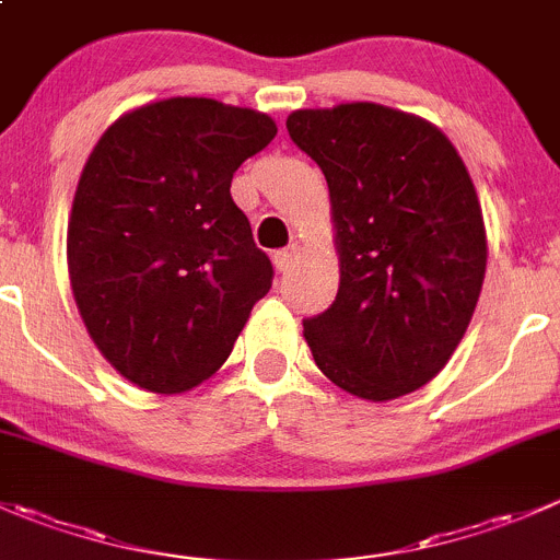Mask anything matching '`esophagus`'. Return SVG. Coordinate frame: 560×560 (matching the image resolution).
Here are the masks:
<instances>
[{
	"instance_id": "esophagus-1",
	"label": "esophagus",
	"mask_w": 560,
	"mask_h": 560,
	"mask_svg": "<svg viewBox=\"0 0 560 560\" xmlns=\"http://www.w3.org/2000/svg\"><path fill=\"white\" fill-rule=\"evenodd\" d=\"M298 257H301V248H298V246L281 248V252H276V254H273L276 270H281V273H287V270H290L292 265L298 262Z\"/></svg>"
}]
</instances>
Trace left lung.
I'll return each mask as SVG.
<instances>
[{
    "mask_svg": "<svg viewBox=\"0 0 560 560\" xmlns=\"http://www.w3.org/2000/svg\"><path fill=\"white\" fill-rule=\"evenodd\" d=\"M290 139L328 180L339 292L303 319L319 372L388 401L430 383L468 330L487 270L474 180L441 128L380 103L298 108Z\"/></svg>",
    "mask_w": 560,
    "mask_h": 560,
    "instance_id": "obj_1",
    "label": "left lung"
}]
</instances>
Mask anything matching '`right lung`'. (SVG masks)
Returning a JSON list of instances; mask_svg holds the SVG:
<instances>
[{
    "mask_svg": "<svg viewBox=\"0 0 560 560\" xmlns=\"http://www.w3.org/2000/svg\"><path fill=\"white\" fill-rule=\"evenodd\" d=\"M276 122L213 97L122 114L86 159L68 221L75 306L101 355L153 394H183L230 358L273 265L232 202V175Z\"/></svg>",
    "mask_w": 560,
    "mask_h": 560,
    "instance_id": "right-lung-1",
    "label": "right lung"
}]
</instances>
